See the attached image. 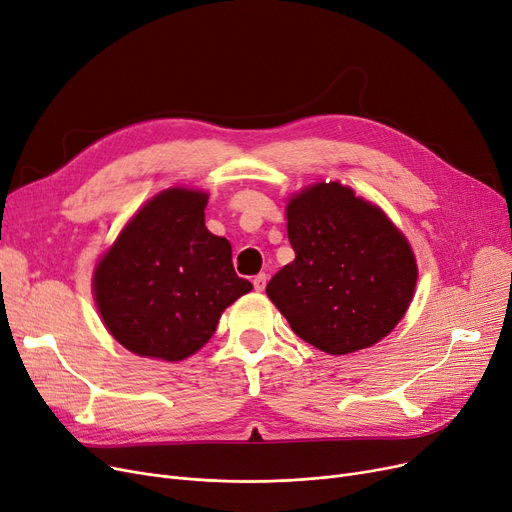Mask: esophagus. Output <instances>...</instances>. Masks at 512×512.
<instances>
[{"label":"esophagus","mask_w":512,"mask_h":512,"mask_svg":"<svg viewBox=\"0 0 512 512\" xmlns=\"http://www.w3.org/2000/svg\"><path fill=\"white\" fill-rule=\"evenodd\" d=\"M266 281H269V277H266L264 273H258V275L252 279V283H254V289H256V291H264V287H266Z\"/></svg>","instance_id":"obj_1"}]
</instances>
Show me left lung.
Masks as SVG:
<instances>
[{
    "mask_svg": "<svg viewBox=\"0 0 512 512\" xmlns=\"http://www.w3.org/2000/svg\"><path fill=\"white\" fill-rule=\"evenodd\" d=\"M294 262L266 285L289 327L327 354L369 348L404 316L417 262L404 235L350 187L319 183L287 204Z\"/></svg>",
    "mask_w": 512,
    "mask_h": 512,
    "instance_id": "obj_1",
    "label": "left lung"
}]
</instances>
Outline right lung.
Masks as SVG:
<instances>
[{"instance_id":"obj_1","label":"right lung","mask_w":512,"mask_h":512,"mask_svg":"<svg viewBox=\"0 0 512 512\" xmlns=\"http://www.w3.org/2000/svg\"><path fill=\"white\" fill-rule=\"evenodd\" d=\"M206 202L202 191H162L97 264L102 319L139 356L175 362L198 352L223 310L252 289L233 269L231 243L206 229Z\"/></svg>"}]
</instances>
